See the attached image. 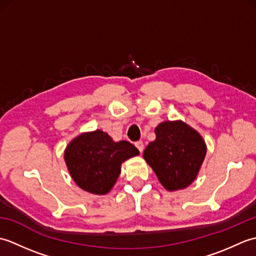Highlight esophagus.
Returning <instances> with one entry per match:
<instances>
[{"instance_id":"34e87169","label":"esophagus","mask_w":256,"mask_h":256,"mask_svg":"<svg viewBox=\"0 0 256 256\" xmlns=\"http://www.w3.org/2000/svg\"><path fill=\"white\" fill-rule=\"evenodd\" d=\"M135 145H136V148H138V150L140 152V153H143V150H144V143L142 142V140H138V142L135 143Z\"/></svg>"}]
</instances>
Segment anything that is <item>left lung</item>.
I'll use <instances>...</instances> for the list:
<instances>
[{"mask_svg": "<svg viewBox=\"0 0 256 256\" xmlns=\"http://www.w3.org/2000/svg\"><path fill=\"white\" fill-rule=\"evenodd\" d=\"M156 138L144 150V160L170 192L184 189L197 177L206 153L201 135L182 121H166L155 128Z\"/></svg>", "mask_w": 256, "mask_h": 256, "instance_id": "left-lung-1", "label": "left lung"}]
</instances>
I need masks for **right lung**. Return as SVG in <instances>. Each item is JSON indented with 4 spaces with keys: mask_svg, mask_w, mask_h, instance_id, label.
Returning a JSON list of instances; mask_svg holds the SVG:
<instances>
[{
    "mask_svg": "<svg viewBox=\"0 0 256 256\" xmlns=\"http://www.w3.org/2000/svg\"><path fill=\"white\" fill-rule=\"evenodd\" d=\"M138 154L128 140L114 142L110 135L96 130L74 138L64 150V162L81 189L106 194L116 184L122 162Z\"/></svg>",
    "mask_w": 256,
    "mask_h": 256,
    "instance_id": "right-lung-1",
    "label": "right lung"
}]
</instances>
